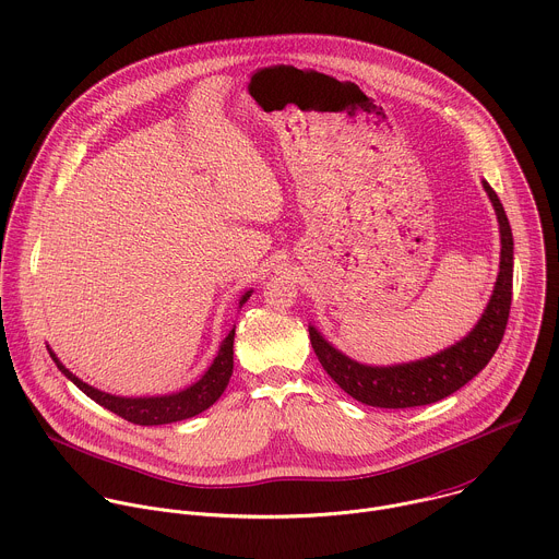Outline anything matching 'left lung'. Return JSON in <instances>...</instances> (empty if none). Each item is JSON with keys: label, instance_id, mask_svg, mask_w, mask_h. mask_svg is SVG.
Wrapping results in <instances>:
<instances>
[{"label": "left lung", "instance_id": "left-lung-1", "mask_svg": "<svg viewBox=\"0 0 559 559\" xmlns=\"http://www.w3.org/2000/svg\"><path fill=\"white\" fill-rule=\"evenodd\" d=\"M483 186L500 224V272L491 300L467 337L432 357L411 364L364 366L335 350L313 326H309V340L322 368L353 400L376 408L428 406L456 393L493 357L504 335L511 309L513 237L498 195L487 181H483Z\"/></svg>", "mask_w": 559, "mask_h": 559}]
</instances>
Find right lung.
Segmentation results:
<instances>
[{
  "label": "right lung",
  "instance_id": "right-lung-1",
  "mask_svg": "<svg viewBox=\"0 0 559 559\" xmlns=\"http://www.w3.org/2000/svg\"><path fill=\"white\" fill-rule=\"evenodd\" d=\"M248 298H250V292L239 300V305H243ZM233 344H235V329L222 342V348H219L215 361L211 364V368L206 370V376L198 384L189 386L181 393H175V395L138 397V400L107 395V393H100V391L87 386L76 376H72L63 364H59V359L55 357L52 350H50V355L57 361L61 373L68 380H72L96 404L105 406L107 411L116 413L118 417H122V419H127L135 426H162V424L191 419V417L204 413L206 408H211L222 397V393L226 391V386L230 382V376H233Z\"/></svg>",
  "mask_w": 559,
  "mask_h": 559
}]
</instances>
